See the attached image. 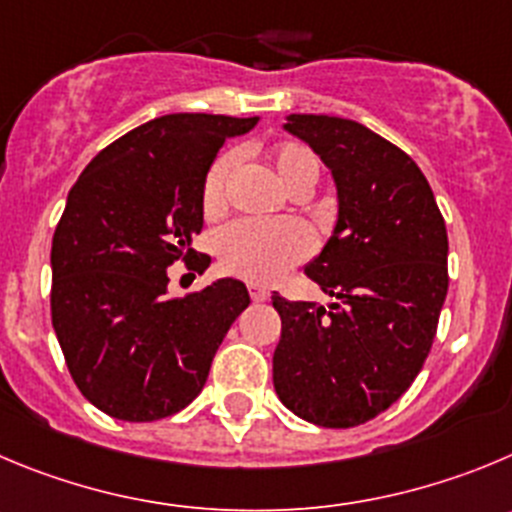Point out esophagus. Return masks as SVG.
<instances>
[{
	"label": "esophagus",
	"instance_id": "34e87169",
	"mask_svg": "<svg viewBox=\"0 0 512 512\" xmlns=\"http://www.w3.org/2000/svg\"><path fill=\"white\" fill-rule=\"evenodd\" d=\"M250 298L255 300V303H265V300L270 298V290L262 288V285H250Z\"/></svg>",
	"mask_w": 512,
	"mask_h": 512
}]
</instances>
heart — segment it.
<instances>
[{
  "instance_id": "obj_1",
  "label": "heart",
  "mask_w": 512,
  "mask_h": 512,
  "mask_svg": "<svg viewBox=\"0 0 512 512\" xmlns=\"http://www.w3.org/2000/svg\"><path fill=\"white\" fill-rule=\"evenodd\" d=\"M272 171L280 184L295 191H310L321 174V161L308 146L295 141L278 143L267 154ZM237 166V154L227 151L209 166L202 186V204L207 214L222 212L227 204L229 179ZM310 252V237L295 222H255L240 219L219 232L217 255L222 267L232 275L252 280V283H272L280 275L303 262Z\"/></svg>"
}]
</instances>
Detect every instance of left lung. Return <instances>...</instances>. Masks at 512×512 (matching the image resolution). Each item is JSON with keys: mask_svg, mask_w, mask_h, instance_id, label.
Masks as SVG:
<instances>
[{"mask_svg": "<svg viewBox=\"0 0 512 512\" xmlns=\"http://www.w3.org/2000/svg\"><path fill=\"white\" fill-rule=\"evenodd\" d=\"M285 131L331 169L338 219L305 275L328 308L272 295L283 331L272 384L293 414L348 429L412 386L447 298V227L422 169L371 128L293 113Z\"/></svg>", "mask_w": 512, "mask_h": 512, "instance_id": "obj_1", "label": "left lung"}]
</instances>
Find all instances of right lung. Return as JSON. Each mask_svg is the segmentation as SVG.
Here are the masks:
<instances>
[{"label":"right lung","mask_w":512,"mask_h":512,"mask_svg":"<svg viewBox=\"0 0 512 512\" xmlns=\"http://www.w3.org/2000/svg\"><path fill=\"white\" fill-rule=\"evenodd\" d=\"M255 118L169 113L105 146L78 176L52 237V328L85 399L123 422H154L197 399L219 343L250 305L222 278L169 298L204 227L202 186L222 143ZM209 262L199 260L197 270Z\"/></svg>","instance_id":"1"}]
</instances>
